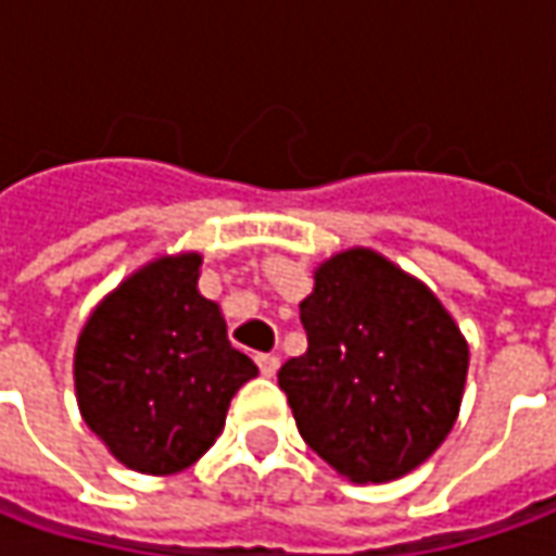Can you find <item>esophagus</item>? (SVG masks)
<instances>
[{
    "mask_svg": "<svg viewBox=\"0 0 556 556\" xmlns=\"http://www.w3.org/2000/svg\"><path fill=\"white\" fill-rule=\"evenodd\" d=\"M255 362H258V371L264 374V377H274L279 368V358L274 356V353H262V356H255Z\"/></svg>",
    "mask_w": 556,
    "mask_h": 556,
    "instance_id": "esophagus-1",
    "label": "esophagus"
}]
</instances>
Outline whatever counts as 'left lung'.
Instances as JSON below:
<instances>
[{
	"label": "left lung",
	"mask_w": 556,
	"mask_h": 556,
	"mask_svg": "<svg viewBox=\"0 0 556 556\" xmlns=\"http://www.w3.org/2000/svg\"><path fill=\"white\" fill-rule=\"evenodd\" d=\"M307 353L279 368L298 432L356 484L426 463L459 414L468 346L422 282L371 249L316 270L301 301Z\"/></svg>",
	"instance_id": "1"
}]
</instances>
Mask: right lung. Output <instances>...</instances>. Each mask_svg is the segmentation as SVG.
Returning a JSON list of instances; mask_svg holds the SVG:
<instances>
[{"label": "right lung", "instance_id": "obj_1", "mask_svg": "<svg viewBox=\"0 0 556 556\" xmlns=\"http://www.w3.org/2000/svg\"><path fill=\"white\" fill-rule=\"evenodd\" d=\"M198 277L194 252L151 262L90 313L78 338L81 417L115 459L142 475L198 463L225 429L237 389L258 374L230 346Z\"/></svg>", "mask_w": 556, "mask_h": 556}]
</instances>
